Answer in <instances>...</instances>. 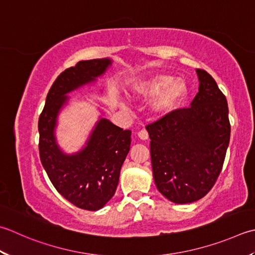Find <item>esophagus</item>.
<instances>
[{
  "mask_svg": "<svg viewBox=\"0 0 255 255\" xmlns=\"http://www.w3.org/2000/svg\"><path fill=\"white\" fill-rule=\"evenodd\" d=\"M138 138L141 140H147L148 139V132L146 130H140L138 132Z\"/></svg>",
  "mask_w": 255,
  "mask_h": 255,
  "instance_id": "34e87169",
  "label": "esophagus"
}]
</instances>
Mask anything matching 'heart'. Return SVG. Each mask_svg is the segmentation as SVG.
I'll return each mask as SVG.
<instances>
[{
	"mask_svg": "<svg viewBox=\"0 0 255 255\" xmlns=\"http://www.w3.org/2000/svg\"><path fill=\"white\" fill-rule=\"evenodd\" d=\"M188 93V85L181 78L164 73H154L138 79L130 88V96L151 98L149 113L153 117H162L180 104ZM124 107V105H123Z\"/></svg>",
	"mask_w": 255,
	"mask_h": 255,
	"instance_id": "1",
	"label": "heart"
}]
</instances>
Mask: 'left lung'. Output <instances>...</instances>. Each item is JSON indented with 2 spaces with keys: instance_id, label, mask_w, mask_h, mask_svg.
Listing matches in <instances>:
<instances>
[{
  "instance_id": "1",
  "label": "left lung",
  "mask_w": 255,
  "mask_h": 255,
  "mask_svg": "<svg viewBox=\"0 0 255 255\" xmlns=\"http://www.w3.org/2000/svg\"><path fill=\"white\" fill-rule=\"evenodd\" d=\"M196 72L199 92L190 107L146 127L154 183L163 197L178 204L197 201L211 190L230 141L227 98L210 74Z\"/></svg>"
}]
</instances>
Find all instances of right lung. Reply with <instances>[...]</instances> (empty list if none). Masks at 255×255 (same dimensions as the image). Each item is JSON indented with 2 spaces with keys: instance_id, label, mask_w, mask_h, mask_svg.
Returning a JSON list of instances; mask_svg holds the SVG:
<instances>
[{
  "instance_id": "add662e5",
  "label": "right lung",
  "mask_w": 255,
  "mask_h": 255,
  "mask_svg": "<svg viewBox=\"0 0 255 255\" xmlns=\"http://www.w3.org/2000/svg\"><path fill=\"white\" fill-rule=\"evenodd\" d=\"M112 64L108 57L96 58L65 69L49 89L38 119L39 157L49 180L66 200L88 211L102 209L116 192L130 150L131 131L101 117L81 150L66 153L57 143L55 129L59 113L69 102L67 95L96 82Z\"/></svg>"
}]
</instances>
